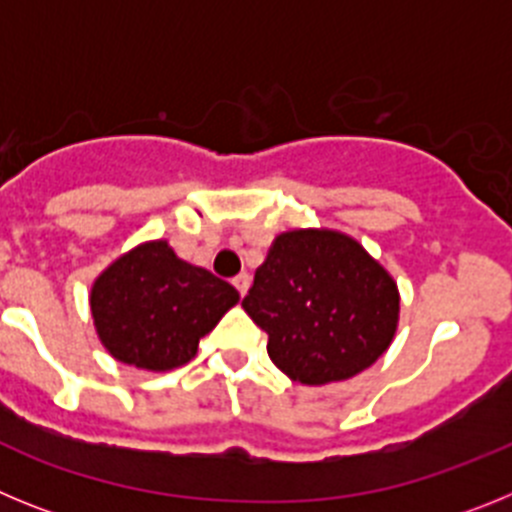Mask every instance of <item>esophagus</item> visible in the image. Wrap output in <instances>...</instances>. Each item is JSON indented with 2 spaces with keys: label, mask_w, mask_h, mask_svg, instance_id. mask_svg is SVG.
Masks as SVG:
<instances>
[{
  "label": "esophagus",
  "mask_w": 512,
  "mask_h": 512,
  "mask_svg": "<svg viewBox=\"0 0 512 512\" xmlns=\"http://www.w3.org/2000/svg\"><path fill=\"white\" fill-rule=\"evenodd\" d=\"M233 284H235V289H238V292H241V297H243L248 292V287H251V277H248V274H238V277L233 279Z\"/></svg>",
  "instance_id": "1"
}]
</instances>
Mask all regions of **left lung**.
I'll return each mask as SVG.
<instances>
[{
  "mask_svg": "<svg viewBox=\"0 0 512 512\" xmlns=\"http://www.w3.org/2000/svg\"><path fill=\"white\" fill-rule=\"evenodd\" d=\"M243 310L266 330L269 359L318 387L356 377L390 348L400 292L356 238L300 228L274 238Z\"/></svg>",
  "mask_w": 512,
  "mask_h": 512,
  "instance_id": "1",
  "label": "left lung"
}]
</instances>
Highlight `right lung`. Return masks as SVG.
Returning a JSON list of instances; mask_svg holds the SVG:
<instances>
[{"label":"right lung","mask_w":512,"mask_h":512,"mask_svg":"<svg viewBox=\"0 0 512 512\" xmlns=\"http://www.w3.org/2000/svg\"><path fill=\"white\" fill-rule=\"evenodd\" d=\"M238 300L233 284L179 259L169 241H148L94 279L89 307L112 359L169 372L197 356L200 338Z\"/></svg>","instance_id":"1"}]
</instances>
